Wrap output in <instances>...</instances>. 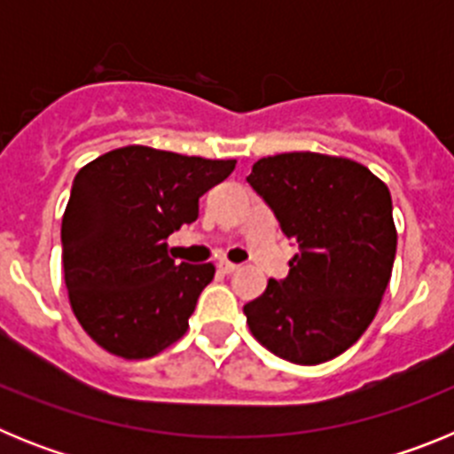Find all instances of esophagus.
<instances>
[{"mask_svg":"<svg viewBox=\"0 0 454 454\" xmlns=\"http://www.w3.org/2000/svg\"><path fill=\"white\" fill-rule=\"evenodd\" d=\"M218 270L220 272H224V275H231V272H236L239 270V266H236V263H231V262H218Z\"/></svg>","mask_w":454,"mask_h":454,"instance_id":"esophagus-1","label":"esophagus"}]
</instances>
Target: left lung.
I'll return each instance as SVG.
<instances>
[{
	"mask_svg": "<svg viewBox=\"0 0 454 454\" xmlns=\"http://www.w3.org/2000/svg\"><path fill=\"white\" fill-rule=\"evenodd\" d=\"M247 184L298 246L288 275L243 307L250 332L286 362H330L366 332L391 279V192L368 168L316 152L262 159Z\"/></svg>",
	"mask_w": 454,
	"mask_h": 454,
	"instance_id": "8db88e82",
	"label": "left lung"
}]
</instances>
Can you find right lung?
Masks as SVG:
<instances>
[{
  "label": "right lung",
  "instance_id": "add662e5",
  "mask_svg": "<svg viewBox=\"0 0 454 454\" xmlns=\"http://www.w3.org/2000/svg\"><path fill=\"white\" fill-rule=\"evenodd\" d=\"M234 166L129 145L77 172L61 224L63 275L72 311L104 350L147 359L182 339L215 268L175 263L166 240Z\"/></svg>",
  "mask_w": 454,
  "mask_h": 454
}]
</instances>
